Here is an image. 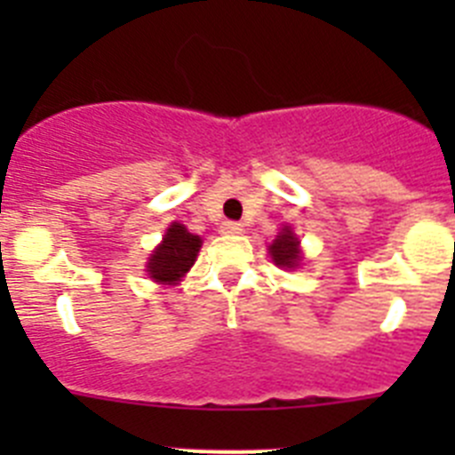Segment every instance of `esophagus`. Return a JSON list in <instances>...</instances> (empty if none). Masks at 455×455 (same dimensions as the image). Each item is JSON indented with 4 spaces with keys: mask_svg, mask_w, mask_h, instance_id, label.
I'll return each instance as SVG.
<instances>
[{
    "mask_svg": "<svg viewBox=\"0 0 455 455\" xmlns=\"http://www.w3.org/2000/svg\"><path fill=\"white\" fill-rule=\"evenodd\" d=\"M223 232L225 235H241V232H243V225H241L239 220H225Z\"/></svg>",
    "mask_w": 455,
    "mask_h": 455,
    "instance_id": "1",
    "label": "esophagus"
}]
</instances>
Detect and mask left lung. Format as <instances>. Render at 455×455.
Instances as JSON below:
<instances>
[{
  "label": "left lung",
  "mask_w": 455,
  "mask_h": 455,
  "mask_svg": "<svg viewBox=\"0 0 455 455\" xmlns=\"http://www.w3.org/2000/svg\"><path fill=\"white\" fill-rule=\"evenodd\" d=\"M271 257L273 262L277 264V267H296V262H299L300 257V251H299V239H296V235H293L289 228H284L280 235H277V239L271 243Z\"/></svg>",
  "instance_id": "8db88e82"
}]
</instances>
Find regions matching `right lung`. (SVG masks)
Masks as SVG:
<instances>
[{"label": "right lung", "mask_w": 455, "mask_h": 455, "mask_svg": "<svg viewBox=\"0 0 455 455\" xmlns=\"http://www.w3.org/2000/svg\"><path fill=\"white\" fill-rule=\"evenodd\" d=\"M200 236L180 223H172L164 236L162 246L156 248L155 255L148 262V273L156 283H178L180 277L191 268L196 255L200 251Z\"/></svg>", "instance_id": "obj_1"}]
</instances>
